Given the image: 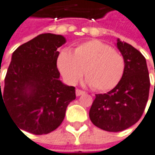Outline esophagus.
Instances as JSON below:
<instances>
[{
	"instance_id": "obj_1",
	"label": "esophagus",
	"mask_w": 155,
	"mask_h": 155,
	"mask_svg": "<svg viewBox=\"0 0 155 155\" xmlns=\"http://www.w3.org/2000/svg\"><path fill=\"white\" fill-rule=\"evenodd\" d=\"M84 93L85 92L83 91V90H80V89H76V95L77 96H80V95H83V94H84Z\"/></svg>"
}]
</instances>
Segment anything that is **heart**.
<instances>
[{"label": "heart", "instance_id": "heart-1", "mask_svg": "<svg viewBox=\"0 0 155 155\" xmlns=\"http://www.w3.org/2000/svg\"><path fill=\"white\" fill-rule=\"evenodd\" d=\"M57 67L67 84H75L84 71L87 84L99 91H107L122 78L125 61L111 46L90 40L78 45L72 53L62 50L57 58Z\"/></svg>", "mask_w": 155, "mask_h": 155}]
</instances>
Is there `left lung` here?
I'll return each instance as SVG.
<instances>
[{
  "instance_id": "left-lung-1",
  "label": "left lung",
  "mask_w": 155,
  "mask_h": 155,
  "mask_svg": "<svg viewBox=\"0 0 155 155\" xmlns=\"http://www.w3.org/2000/svg\"><path fill=\"white\" fill-rule=\"evenodd\" d=\"M116 46L125 61L123 77L107 94H95L89 110L93 124L107 132L123 131L139 120L148 102L150 88L144 56L119 39Z\"/></svg>"
}]
</instances>
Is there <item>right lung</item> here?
Returning <instances> with one entry per match:
<instances>
[{
	"label": "right lung",
	"instance_id": "1",
	"mask_svg": "<svg viewBox=\"0 0 155 155\" xmlns=\"http://www.w3.org/2000/svg\"><path fill=\"white\" fill-rule=\"evenodd\" d=\"M66 41L62 35L42 34L12 53L2 94L1 89V107H6L20 131L51 133L61 124L67 105L76 99L75 88L59 79L56 67L57 49Z\"/></svg>",
	"mask_w": 155,
	"mask_h": 155
}]
</instances>
